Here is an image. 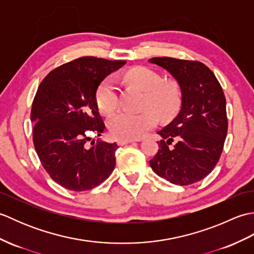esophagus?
Returning a JSON list of instances; mask_svg holds the SVG:
<instances>
[{
	"label": "esophagus",
	"mask_w": 254,
	"mask_h": 254,
	"mask_svg": "<svg viewBox=\"0 0 254 254\" xmlns=\"http://www.w3.org/2000/svg\"><path fill=\"white\" fill-rule=\"evenodd\" d=\"M139 139H119L118 144L120 145V146H123V145H127L128 143H133V142H138Z\"/></svg>",
	"instance_id": "34e87169"
}]
</instances>
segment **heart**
I'll list each match as a JSON object with an SVG mask.
<instances>
[{
	"instance_id": "obj_1",
	"label": "heart",
	"mask_w": 254,
	"mask_h": 254,
	"mask_svg": "<svg viewBox=\"0 0 254 254\" xmlns=\"http://www.w3.org/2000/svg\"><path fill=\"white\" fill-rule=\"evenodd\" d=\"M124 76L128 83L145 91V105L152 108L159 117L168 118L179 108L181 94L179 85L175 80H163L157 72L144 66L130 68ZM96 105L102 115H110L118 108L119 94L112 78L104 79L98 86ZM154 113L152 110L141 113L120 111L110 118L108 127L115 138H139L157 124Z\"/></svg>"
}]
</instances>
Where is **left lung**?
Returning <instances> with one entry per match:
<instances>
[{"label":"left lung","mask_w":254,"mask_h":254,"mask_svg":"<svg viewBox=\"0 0 254 254\" xmlns=\"http://www.w3.org/2000/svg\"><path fill=\"white\" fill-rule=\"evenodd\" d=\"M181 89L178 116L158 132V152L149 160L155 174L174 185L204 179L218 163L228 130L226 98L216 76L198 61L152 58Z\"/></svg>","instance_id":"1"}]
</instances>
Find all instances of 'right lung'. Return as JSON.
Segmentation results:
<instances>
[{"label":"right lung","mask_w":254,"mask_h":254,"mask_svg":"<svg viewBox=\"0 0 254 254\" xmlns=\"http://www.w3.org/2000/svg\"><path fill=\"white\" fill-rule=\"evenodd\" d=\"M126 63L78 58L53 69L38 87L30 113L32 141L48 175L67 190H91L115 169L117 143L89 141L106 127L97 88Z\"/></svg>","instance_id":"obj_1"}]
</instances>
